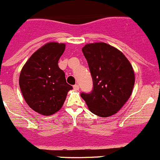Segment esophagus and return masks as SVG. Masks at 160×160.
<instances>
[{
	"mask_svg": "<svg viewBox=\"0 0 160 160\" xmlns=\"http://www.w3.org/2000/svg\"><path fill=\"white\" fill-rule=\"evenodd\" d=\"M73 89L74 91H78V90L80 89V87H79L78 84H75L73 86Z\"/></svg>",
	"mask_w": 160,
	"mask_h": 160,
	"instance_id": "34e87169",
	"label": "esophagus"
}]
</instances>
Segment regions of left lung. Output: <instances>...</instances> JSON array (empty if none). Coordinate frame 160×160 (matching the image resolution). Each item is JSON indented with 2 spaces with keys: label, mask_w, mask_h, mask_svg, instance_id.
I'll return each mask as SVG.
<instances>
[{
  "label": "left lung",
  "mask_w": 160,
  "mask_h": 160,
  "mask_svg": "<svg viewBox=\"0 0 160 160\" xmlns=\"http://www.w3.org/2000/svg\"><path fill=\"white\" fill-rule=\"evenodd\" d=\"M93 80L92 92L82 93L90 111L101 117L116 114L128 102L134 85V71L129 60L116 48L103 42L82 48Z\"/></svg>",
  "instance_id": "8db88e82"
}]
</instances>
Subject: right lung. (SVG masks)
Instances as JSON below:
<instances>
[{"mask_svg":"<svg viewBox=\"0 0 160 160\" xmlns=\"http://www.w3.org/2000/svg\"><path fill=\"white\" fill-rule=\"evenodd\" d=\"M65 49L63 43H47L31 55L20 72L19 87L23 98L39 114L51 116L57 112L72 89L58 66Z\"/></svg>","mask_w":160,"mask_h":160,"instance_id":"right-lung-1","label":"right lung"}]
</instances>
